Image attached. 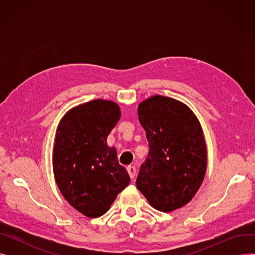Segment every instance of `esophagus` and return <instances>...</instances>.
I'll use <instances>...</instances> for the list:
<instances>
[{
  "instance_id": "34e87169",
  "label": "esophagus",
  "mask_w": 255,
  "mask_h": 255,
  "mask_svg": "<svg viewBox=\"0 0 255 255\" xmlns=\"http://www.w3.org/2000/svg\"><path fill=\"white\" fill-rule=\"evenodd\" d=\"M127 171H128L129 177H130L131 179H133V178L135 177V175H136V168H135V166L129 165V166L127 167Z\"/></svg>"
}]
</instances>
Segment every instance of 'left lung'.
Wrapping results in <instances>:
<instances>
[{
  "label": "left lung",
  "mask_w": 255,
  "mask_h": 255,
  "mask_svg": "<svg viewBox=\"0 0 255 255\" xmlns=\"http://www.w3.org/2000/svg\"><path fill=\"white\" fill-rule=\"evenodd\" d=\"M138 120L149 141V154L136 179L150 205L171 212L188 204L202 185L207 148L202 126L188 106L153 96L138 105Z\"/></svg>",
  "instance_id": "1"
}]
</instances>
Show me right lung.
<instances>
[{"instance_id": "add662e5", "label": "right lung", "mask_w": 255, "mask_h": 255, "mask_svg": "<svg viewBox=\"0 0 255 255\" xmlns=\"http://www.w3.org/2000/svg\"><path fill=\"white\" fill-rule=\"evenodd\" d=\"M120 117L118 104L97 99L69 111L57 130L52 161L58 187L67 202L90 218L106 213L130 183L115 148L106 144Z\"/></svg>"}]
</instances>
